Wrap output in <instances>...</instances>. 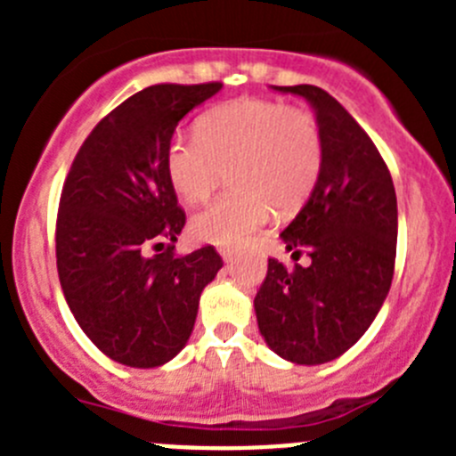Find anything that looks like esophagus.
Wrapping results in <instances>:
<instances>
[{
  "label": "esophagus",
  "mask_w": 456,
  "mask_h": 456,
  "mask_svg": "<svg viewBox=\"0 0 456 456\" xmlns=\"http://www.w3.org/2000/svg\"><path fill=\"white\" fill-rule=\"evenodd\" d=\"M220 256H223L224 257V260H232V257H233V249H232V247H220Z\"/></svg>",
  "instance_id": "esophagus-1"
}]
</instances>
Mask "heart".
I'll return each instance as SVG.
<instances>
[{
	"label": "heart",
	"mask_w": 456,
	"mask_h": 456,
	"mask_svg": "<svg viewBox=\"0 0 456 456\" xmlns=\"http://www.w3.org/2000/svg\"><path fill=\"white\" fill-rule=\"evenodd\" d=\"M322 132L314 112L280 101L242 96L199 118V134L174 132L165 172L174 191L196 205L232 174L233 185L199 211L191 229L200 240L238 245L266 223L271 205L297 209L322 169Z\"/></svg>",
	"instance_id": "b5f03b06"
}]
</instances>
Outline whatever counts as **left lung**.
<instances>
[{"mask_svg": "<svg viewBox=\"0 0 456 456\" xmlns=\"http://www.w3.org/2000/svg\"><path fill=\"white\" fill-rule=\"evenodd\" d=\"M314 105L322 169L309 200L280 233L293 269L269 257L256 317L273 353L293 364H324L346 353L379 314L395 273L397 196L375 142L338 99L317 86H273Z\"/></svg>", "mask_w": 456, "mask_h": 456, "instance_id": "obj_1", "label": "left lung"}]
</instances>
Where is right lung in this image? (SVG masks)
<instances>
[{"label":"right lung","instance_id":"obj_1","mask_svg":"<svg viewBox=\"0 0 456 456\" xmlns=\"http://www.w3.org/2000/svg\"><path fill=\"white\" fill-rule=\"evenodd\" d=\"M220 87L159 84L132 94L96 123L63 183L59 282L84 333L118 364L154 369L178 355L223 266L211 245L174 254L185 211L165 172L178 121Z\"/></svg>","mask_w":456,"mask_h":456}]
</instances>
